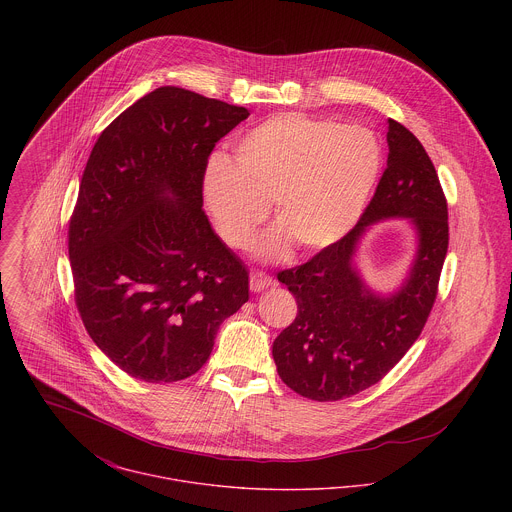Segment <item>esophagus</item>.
<instances>
[{"label": "esophagus", "mask_w": 512, "mask_h": 512, "mask_svg": "<svg viewBox=\"0 0 512 512\" xmlns=\"http://www.w3.org/2000/svg\"><path fill=\"white\" fill-rule=\"evenodd\" d=\"M274 284V280L264 272H252L250 274V290L254 293L264 292Z\"/></svg>", "instance_id": "esophagus-1"}]
</instances>
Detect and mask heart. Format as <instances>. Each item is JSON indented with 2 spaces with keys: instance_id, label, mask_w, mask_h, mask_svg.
Masks as SVG:
<instances>
[{
  "instance_id": "b5f03b06",
  "label": "heart",
  "mask_w": 512,
  "mask_h": 512,
  "mask_svg": "<svg viewBox=\"0 0 512 512\" xmlns=\"http://www.w3.org/2000/svg\"><path fill=\"white\" fill-rule=\"evenodd\" d=\"M224 155L209 159L201 195L220 238L250 246L268 217L274 224L256 244L260 260H282L297 244L323 250L363 219L382 171V147L363 126L280 114L242 134Z\"/></svg>"
}]
</instances>
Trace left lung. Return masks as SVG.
<instances>
[{"label": "left lung", "instance_id": "left-lung-1", "mask_svg": "<svg viewBox=\"0 0 512 512\" xmlns=\"http://www.w3.org/2000/svg\"><path fill=\"white\" fill-rule=\"evenodd\" d=\"M388 161L363 219L339 242L278 280L297 315L272 345L280 378L297 394L333 402L376 384L420 337L447 254V203L418 138L388 120ZM408 219L417 248L392 293L368 287L356 264L365 232L384 219Z\"/></svg>", "mask_w": 512, "mask_h": 512}]
</instances>
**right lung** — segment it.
Listing matches in <instances>:
<instances>
[{"instance_id":"1","label":"right lung","mask_w":512,"mask_h":512,"mask_svg":"<svg viewBox=\"0 0 512 512\" xmlns=\"http://www.w3.org/2000/svg\"><path fill=\"white\" fill-rule=\"evenodd\" d=\"M250 112L161 86L92 147L69 228L74 295L96 347L146 382H175L211 357L220 323L248 301V272L203 211L220 138Z\"/></svg>"}]
</instances>
